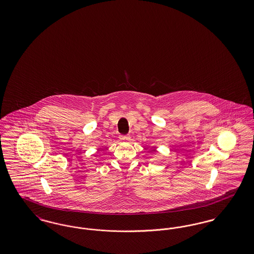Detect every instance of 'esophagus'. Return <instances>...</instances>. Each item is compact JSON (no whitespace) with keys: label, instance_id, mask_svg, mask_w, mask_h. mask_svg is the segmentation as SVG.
<instances>
[{"label":"esophagus","instance_id":"esophagus-1","mask_svg":"<svg viewBox=\"0 0 254 254\" xmlns=\"http://www.w3.org/2000/svg\"><path fill=\"white\" fill-rule=\"evenodd\" d=\"M120 140L122 142H128V141H130V136L129 135H121Z\"/></svg>","mask_w":254,"mask_h":254}]
</instances>
